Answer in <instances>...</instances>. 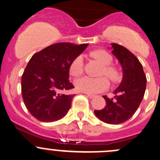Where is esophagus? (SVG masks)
Listing matches in <instances>:
<instances>
[{"instance_id": "obj_1", "label": "esophagus", "mask_w": 160, "mask_h": 160, "mask_svg": "<svg viewBox=\"0 0 160 160\" xmlns=\"http://www.w3.org/2000/svg\"><path fill=\"white\" fill-rule=\"evenodd\" d=\"M87 96H88V97H89L90 98H94V94H87Z\"/></svg>"}]
</instances>
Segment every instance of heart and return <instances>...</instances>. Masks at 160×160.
Masks as SVG:
<instances>
[{
    "instance_id": "b5f03b06",
    "label": "heart",
    "mask_w": 160,
    "mask_h": 160,
    "mask_svg": "<svg viewBox=\"0 0 160 160\" xmlns=\"http://www.w3.org/2000/svg\"><path fill=\"white\" fill-rule=\"evenodd\" d=\"M89 55L95 58L103 66L101 76H105L112 83L119 82L122 79V72L119 68L113 66V58L111 54L102 49L92 51ZM69 72L72 77H79L83 72V59L81 55L76 57L69 66ZM108 87V81L105 77L93 78L90 77H83L76 81V88L78 91L89 94L101 92L107 89Z\"/></svg>"
}]
</instances>
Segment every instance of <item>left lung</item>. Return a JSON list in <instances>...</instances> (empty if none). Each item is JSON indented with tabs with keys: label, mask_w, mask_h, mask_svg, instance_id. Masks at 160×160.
Masks as SVG:
<instances>
[{
	"label": "left lung",
	"mask_w": 160,
	"mask_h": 160,
	"mask_svg": "<svg viewBox=\"0 0 160 160\" xmlns=\"http://www.w3.org/2000/svg\"><path fill=\"white\" fill-rule=\"evenodd\" d=\"M112 45V54L123 67V80L113 92V98L103 96L106 105L94 110V114L105 123L119 124L128 120L138 108L146 88V76L134 54L118 44Z\"/></svg>",
	"instance_id": "obj_1"
}]
</instances>
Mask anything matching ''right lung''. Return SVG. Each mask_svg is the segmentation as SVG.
<instances>
[{"mask_svg":"<svg viewBox=\"0 0 160 160\" xmlns=\"http://www.w3.org/2000/svg\"><path fill=\"white\" fill-rule=\"evenodd\" d=\"M88 45L57 43L32 55L22 76V96L33 117L48 123L66 116L74 97L66 94L74 88L69 66Z\"/></svg>","mask_w":160,"mask_h":160,"instance_id":"right-lung-1","label":"right lung"}]
</instances>
